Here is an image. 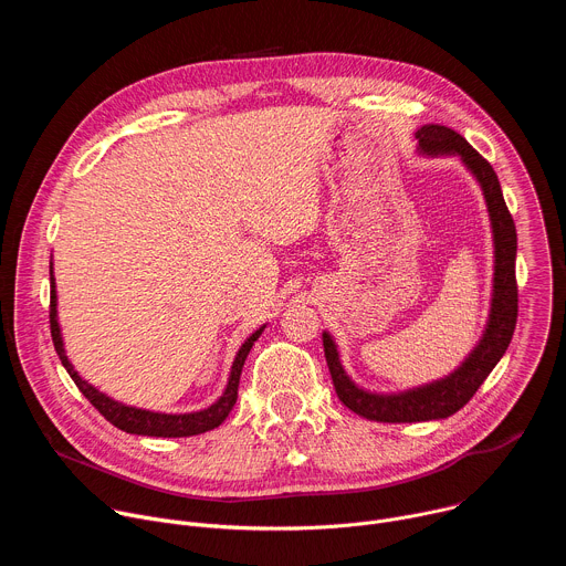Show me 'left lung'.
Wrapping results in <instances>:
<instances>
[{
    "label": "left lung",
    "mask_w": 566,
    "mask_h": 566,
    "mask_svg": "<svg viewBox=\"0 0 566 566\" xmlns=\"http://www.w3.org/2000/svg\"><path fill=\"white\" fill-rule=\"evenodd\" d=\"M415 136L421 156H457L481 188L493 232V295L486 327L461 365L439 380L400 391H371L356 385L343 367L334 336L322 332V345L338 398L358 417L380 423H421L448 419L459 412L506 354L517 322V232L493 166L461 134L446 125H423Z\"/></svg>",
    "instance_id": "8db88e82"
}]
</instances>
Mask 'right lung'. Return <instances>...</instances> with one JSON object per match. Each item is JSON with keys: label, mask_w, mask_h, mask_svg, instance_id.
Masks as SVG:
<instances>
[{"label": "right lung", "mask_w": 566, "mask_h": 566, "mask_svg": "<svg viewBox=\"0 0 566 566\" xmlns=\"http://www.w3.org/2000/svg\"><path fill=\"white\" fill-rule=\"evenodd\" d=\"M51 338L55 345V352L64 365V369L69 371V376L73 378V382L77 385V389L85 394V398H90L92 406L116 428H120L123 432L129 434H140V437H166V439H179V437H195V434H203L208 430L219 428L226 417L230 415V410L234 408L237 402V387H239V376H241V367L247 363V356L251 354L255 340L262 336V332L266 329V325H262L258 332H253L244 345L239 347V352L234 354L230 374H228V382L221 391V396L212 402V406L197 410V412H186V415H168V412H154V410H143V408H134L127 406V402H120L107 394H103L101 389H96L90 380H85L75 371V367L71 365L66 349H64V340H62V329H60V319H57V291H55V275H53V260H51Z\"/></svg>", "instance_id": "1"}]
</instances>
